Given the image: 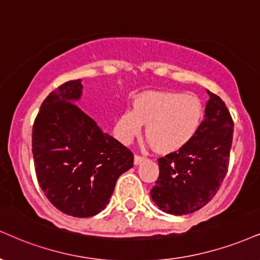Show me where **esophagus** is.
Returning <instances> with one entry per match:
<instances>
[{"label": "esophagus", "instance_id": "obj_1", "mask_svg": "<svg viewBox=\"0 0 260 260\" xmlns=\"http://www.w3.org/2000/svg\"><path fill=\"white\" fill-rule=\"evenodd\" d=\"M144 160H145V157H144V156L136 155L134 156V165H139L140 162H143Z\"/></svg>", "mask_w": 260, "mask_h": 260}]
</instances>
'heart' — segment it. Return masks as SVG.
<instances>
[{"mask_svg": "<svg viewBox=\"0 0 260 260\" xmlns=\"http://www.w3.org/2000/svg\"><path fill=\"white\" fill-rule=\"evenodd\" d=\"M203 120V106L196 95L166 90H148L134 96L132 109L121 112L114 133L131 144L146 124L145 136L160 152H173L187 145Z\"/></svg>", "mask_w": 260, "mask_h": 260, "instance_id": "b5f03b06", "label": "heart"}]
</instances>
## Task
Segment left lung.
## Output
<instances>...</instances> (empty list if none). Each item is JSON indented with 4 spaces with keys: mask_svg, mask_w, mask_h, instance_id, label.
<instances>
[{
    "mask_svg": "<svg viewBox=\"0 0 260 260\" xmlns=\"http://www.w3.org/2000/svg\"><path fill=\"white\" fill-rule=\"evenodd\" d=\"M207 93L205 120L193 139L157 160L160 174L150 195L166 213L183 215L202 208L214 198L228 172L234 121L223 100Z\"/></svg>",
    "mask_w": 260,
    "mask_h": 260,
    "instance_id": "1",
    "label": "left lung"
}]
</instances>
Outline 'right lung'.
<instances>
[{"instance_id": "obj_1", "label": "right lung", "mask_w": 260, "mask_h": 260, "mask_svg": "<svg viewBox=\"0 0 260 260\" xmlns=\"http://www.w3.org/2000/svg\"><path fill=\"white\" fill-rule=\"evenodd\" d=\"M82 82H65L43 100L32 127L36 177L59 211L77 218L106 207L118 177L133 167V152L104 133L75 104Z\"/></svg>"}]
</instances>
